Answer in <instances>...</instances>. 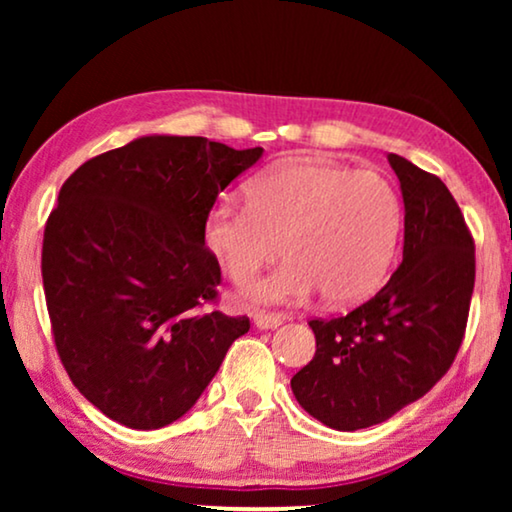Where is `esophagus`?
<instances>
[{
    "instance_id": "34e87169",
    "label": "esophagus",
    "mask_w": 512,
    "mask_h": 512,
    "mask_svg": "<svg viewBox=\"0 0 512 512\" xmlns=\"http://www.w3.org/2000/svg\"><path fill=\"white\" fill-rule=\"evenodd\" d=\"M289 319L286 314H279V312H256L254 314V324L261 328V331H268V328H277L279 324H284V321Z\"/></svg>"
}]
</instances>
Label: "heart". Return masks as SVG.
I'll return each instance as SVG.
<instances>
[{"label": "heart", "instance_id": "heart-1", "mask_svg": "<svg viewBox=\"0 0 512 512\" xmlns=\"http://www.w3.org/2000/svg\"><path fill=\"white\" fill-rule=\"evenodd\" d=\"M403 205L382 174L338 163H289L256 179L249 202L221 198L205 244L235 284H249L282 254V268L249 291L256 303H354L387 275Z\"/></svg>", "mask_w": 512, "mask_h": 512}]
</instances>
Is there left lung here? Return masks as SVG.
I'll list each match as a JSON object with an SVG mask.
<instances>
[{"instance_id":"left-lung-1","label":"left lung","mask_w":512,"mask_h":512,"mask_svg":"<svg viewBox=\"0 0 512 512\" xmlns=\"http://www.w3.org/2000/svg\"><path fill=\"white\" fill-rule=\"evenodd\" d=\"M389 165L405 205L403 261L349 314L312 319L314 359L291 377L296 401L338 431L387 422L450 370L466 333L475 244L436 174L396 153Z\"/></svg>"}]
</instances>
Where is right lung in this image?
<instances>
[{"instance_id": "1", "label": "right lung", "mask_w": 512, "mask_h": 512, "mask_svg": "<svg viewBox=\"0 0 512 512\" xmlns=\"http://www.w3.org/2000/svg\"><path fill=\"white\" fill-rule=\"evenodd\" d=\"M261 156V146L151 135L62 184L41 249L53 340L74 387L114 422H177L249 331V317L212 307L221 265L205 219Z\"/></svg>"}]
</instances>
